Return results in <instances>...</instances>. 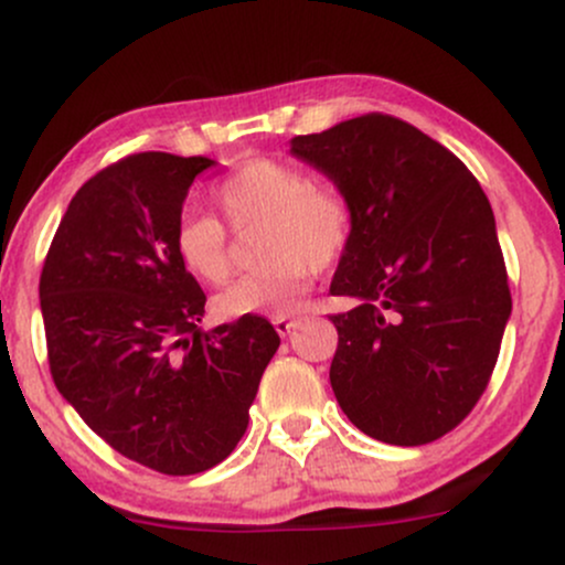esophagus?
Returning a JSON list of instances; mask_svg holds the SVG:
<instances>
[{
  "instance_id": "obj_1",
  "label": "esophagus",
  "mask_w": 565,
  "mask_h": 565,
  "mask_svg": "<svg viewBox=\"0 0 565 565\" xmlns=\"http://www.w3.org/2000/svg\"><path fill=\"white\" fill-rule=\"evenodd\" d=\"M274 327L281 337H289L297 327H300V319H284V316H281V319H274Z\"/></svg>"
}]
</instances>
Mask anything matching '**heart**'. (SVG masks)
<instances>
[{
  "label": "heart",
  "instance_id": "1",
  "mask_svg": "<svg viewBox=\"0 0 565 565\" xmlns=\"http://www.w3.org/2000/svg\"><path fill=\"white\" fill-rule=\"evenodd\" d=\"M212 201L233 228L263 225L257 260L265 263L217 297L228 319L291 316L305 305L313 270L334 268L353 238V206L334 185L313 183L287 161H246L212 191ZM174 252L185 270L206 284L231 276L228 233L215 215L185 212L174 228Z\"/></svg>",
  "mask_w": 565,
  "mask_h": 565
}]
</instances>
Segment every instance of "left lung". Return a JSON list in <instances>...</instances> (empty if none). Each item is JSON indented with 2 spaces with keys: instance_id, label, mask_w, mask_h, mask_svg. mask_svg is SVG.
<instances>
[{
  "instance_id": "8db88e82",
  "label": "left lung",
  "mask_w": 565,
  "mask_h": 565,
  "mask_svg": "<svg viewBox=\"0 0 565 565\" xmlns=\"http://www.w3.org/2000/svg\"><path fill=\"white\" fill-rule=\"evenodd\" d=\"M345 193L353 238L329 291L353 297L329 369L337 404L366 436L430 444L478 404L512 300L494 212L449 148L387 114L291 138Z\"/></svg>"
}]
</instances>
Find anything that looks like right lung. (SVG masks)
Listing matches in <instances>:
<instances>
[{
  "label": "right lung",
  "instance_id": "add662e5",
  "mask_svg": "<svg viewBox=\"0 0 565 565\" xmlns=\"http://www.w3.org/2000/svg\"><path fill=\"white\" fill-rule=\"evenodd\" d=\"M210 167L146 151L100 170L71 199L39 278L55 387L111 449L164 476L236 449L281 342L263 316L199 327L206 295L174 228Z\"/></svg>",
  "mask_w": 565,
  "mask_h": 565
}]
</instances>
